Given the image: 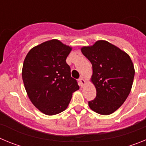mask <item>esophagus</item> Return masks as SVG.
<instances>
[{"mask_svg":"<svg viewBox=\"0 0 146 146\" xmlns=\"http://www.w3.org/2000/svg\"><path fill=\"white\" fill-rule=\"evenodd\" d=\"M79 80H80V86H82V87L84 86L85 84H86V80H85V79L83 78V77H81V78H80Z\"/></svg>","mask_w":146,"mask_h":146,"instance_id":"1","label":"esophagus"}]
</instances>
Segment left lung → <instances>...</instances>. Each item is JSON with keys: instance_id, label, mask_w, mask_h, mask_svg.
<instances>
[{"instance_id": "left-lung-1", "label": "left lung", "mask_w": 146, "mask_h": 146, "mask_svg": "<svg viewBox=\"0 0 146 146\" xmlns=\"http://www.w3.org/2000/svg\"><path fill=\"white\" fill-rule=\"evenodd\" d=\"M81 52L92 64L91 81L96 90V98L88 102L89 108L99 114H112L131 91L135 77L133 63L126 52L104 40L82 47Z\"/></svg>"}]
</instances>
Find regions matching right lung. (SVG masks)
<instances>
[{
  "mask_svg": "<svg viewBox=\"0 0 146 146\" xmlns=\"http://www.w3.org/2000/svg\"><path fill=\"white\" fill-rule=\"evenodd\" d=\"M72 47L58 39L33 47L24 60L22 77L30 100L47 115L65 110L72 94L80 88L66 64Z\"/></svg>",
  "mask_w": 146,
  "mask_h": 146,
  "instance_id": "right-lung-1",
  "label": "right lung"
}]
</instances>
